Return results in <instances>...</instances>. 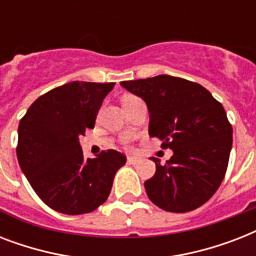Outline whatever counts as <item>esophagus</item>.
<instances>
[{"mask_svg": "<svg viewBox=\"0 0 256 256\" xmlns=\"http://www.w3.org/2000/svg\"><path fill=\"white\" fill-rule=\"evenodd\" d=\"M128 162L130 164H140V158H136V156H128Z\"/></svg>", "mask_w": 256, "mask_h": 256, "instance_id": "esophagus-1", "label": "esophagus"}]
</instances>
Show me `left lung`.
<instances>
[{
  "instance_id": "8db88e82",
  "label": "left lung",
  "mask_w": 256,
  "mask_h": 256,
  "mask_svg": "<svg viewBox=\"0 0 256 256\" xmlns=\"http://www.w3.org/2000/svg\"><path fill=\"white\" fill-rule=\"evenodd\" d=\"M146 102L148 134L171 148L172 156L144 182L148 199L170 212H187L208 200L226 174L232 126L222 104L195 82L171 76L122 81Z\"/></svg>"
}]
</instances>
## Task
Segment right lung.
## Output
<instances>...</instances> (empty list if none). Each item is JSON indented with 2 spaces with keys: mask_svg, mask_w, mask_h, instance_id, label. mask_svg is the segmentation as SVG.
I'll return each mask as SVG.
<instances>
[{
  "mask_svg": "<svg viewBox=\"0 0 256 256\" xmlns=\"http://www.w3.org/2000/svg\"><path fill=\"white\" fill-rule=\"evenodd\" d=\"M112 88V82L84 81L58 86L34 100L20 120V168L42 202L58 212L80 215L98 208L126 164L116 150L86 160L80 144Z\"/></svg>",
  "mask_w": 256,
  "mask_h": 256,
  "instance_id": "1",
  "label": "right lung"
}]
</instances>
